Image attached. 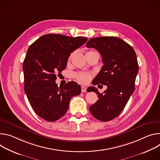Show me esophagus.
Instances as JSON below:
<instances>
[{"instance_id": "obj_1", "label": "esophagus", "mask_w": 160, "mask_h": 160, "mask_svg": "<svg viewBox=\"0 0 160 160\" xmlns=\"http://www.w3.org/2000/svg\"><path fill=\"white\" fill-rule=\"evenodd\" d=\"M86 87H85V86H81V92L82 93H84V92H86Z\"/></svg>"}]
</instances>
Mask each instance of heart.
<instances>
[{
  "mask_svg": "<svg viewBox=\"0 0 160 160\" xmlns=\"http://www.w3.org/2000/svg\"><path fill=\"white\" fill-rule=\"evenodd\" d=\"M92 74L86 72H77L74 74L76 79L81 84H86L92 78Z\"/></svg>",
  "mask_w": 160,
  "mask_h": 160,
  "instance_id": "heart-1",
  "label": "heart"
}]
</instances>
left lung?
Masks as SVG:
<instances>
[{"instance_id": "1", "label": "left lung", "mask_w": 160, "mask_h": 160, "mask_svg": "<svg viewBox=\"0 0 160 160\" xmlns=\"http://www.w3.org/2000/svg\"><path fill=\"white\" fill-rule=\"evenodd\" d=\"M86 46L98 50L103 63L93 84L108 86L103 93L94 86L88 88V92H93L98 97L89 109L96 119L109 121L119 116L135 90L138 72L136 53L130 45L116 37L92 38Z\"/></svg>"}]
</instances>
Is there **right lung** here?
Returning a JSON list of instances; mask_svg holds the SVG:
<instances>
[{"instance_id": "obj_1", "label": "right lung", "mask_w": 160, "mask_h": 160, "mask_svg": "<svg viewBox=\"0 0 160 160\" xmlns=\"http://www.w3.org/2000/svg\"><path fill=\"white\" fill-rule=\"evenodd\" d=\"M87 41L86 38L50 33L28 48L23 64L24 90L35 112L46 121L61 118L68 109L71 98L81 93V86L76 82L58 87L55 81L57 74L66 68L70 53Z\"/></svg>"}]
</instances>
